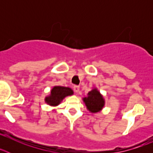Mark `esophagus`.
Segmentation results:
<instances>
[{
  "mask_svg": "<svg viewBox=\"0 0 153 153\" xmlns=\"http://www.w3.org/2000/svg\"><path fill=\"white\" fill-rule=\"evenodd\" d=\"M74 90L75 93H79V86H76V85H75V86H74Z\"/></svg>",
  "mask_w": 153,
  "mask_h": 153,
  "instance_id": "esophagus-1",
  "label": "esophagus"
}]
</instances>
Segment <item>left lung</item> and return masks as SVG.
I'll use <instances>...</instances> for the list:
<instances>
[{
  "instance_id": "left-lung-1",
  "label": "left lung",
  "mask_w": 153,
  "mask_h": 153,
  "mask_svg": "<svg viewBox=\"0 0 153 153\" xmlns=\"http://www.w3.org/2000/svg\"><path fill=\"white\" fill-rule=\"evenodd\" d=\"M83 100L87 109L91 113L100 111L105 104L102 96L97 89H93L89 92L87 97H84Z\"/></svg>"
}]
</instances>
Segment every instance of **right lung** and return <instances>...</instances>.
<instances>
[{
    "mask_svg": "<svg viewBox=\"0 0 153 153\" xmlns=\"http://www.w3.org/2000/svg\"><path fill=\"white\" fill-rule=\"evenodd\" d=\"M74 94V91L69 87L56 86L51 91V95L45 98V102L51 106H57L67 96Z\"/></svg>",
    "mask_w": 153,
    "mask_h": 153,
    "instance_id": "add662e5",
    "label": "right lung"
}]
</instances>
